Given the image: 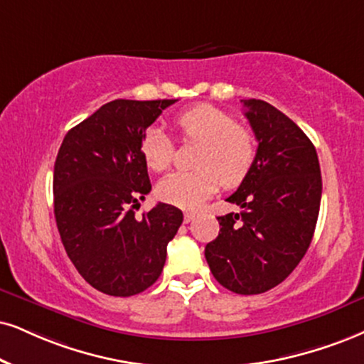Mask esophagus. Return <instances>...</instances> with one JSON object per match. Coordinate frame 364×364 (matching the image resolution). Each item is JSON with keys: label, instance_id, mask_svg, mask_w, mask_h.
<instances>
[{"label": "esophagus", "instance_id": "1", "mask_svg": "<svg viewBox=\"0 0 364 364\" xmlns=\"http://www.w3.org/2000/svg\"><path fill=\"white\" fill-rule=\"evenodd\" d=\"M196 216H197V213H194V210H189V213H186V214H183V221H186V223H191V221H194Z\"/></svg>", "mask_w": 364, "mask_h": 364}]
</instances>
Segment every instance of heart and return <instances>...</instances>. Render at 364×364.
Masks as SVG:
<instances>
[{
  "label": "heart",
  "mask_w": 364,
  "mask_h": 364,
  "mask_svg": "<svg viewBox=\"0 0 364 364\" xmlns=\"http://www.w3.org/2000/svg\"><path fill=\"white\" fill-rule=\"evenodd\" d=\"M182 140L199 141L194 156L196 170L172 172L156 183L164 203L196 209L218 191L219 183L235 187L245 181L257 159L253 129L237 123L235 116L213 105H197L175 116ZM141 159L154 172H161L173 156V143L159 127L148 128L141 138Z\"/></svg>",
  "instance_id": "1"
}]
</instances>
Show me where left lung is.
Returning <instances> with one entry per match:
<instances>
[{
	"instance_id": "8db88e82",
	"label": "left lung",
	"mask_w": 364,
	"mask_h": 364,
	"mask_svg": "<svg viewBox=\"0 0 364 364\" xmlns=\"http://www.w3.org/2000/svg\"><path fill=\"white\" fill-rule=\"evenodd\" d=\"M257 136L253 167L219 216V235L205 246L213 275L228 290L255 295L294 272L311 245L322 178L316 146L297 124L262 100H241Z\"/></svg>"
}]
</instances>
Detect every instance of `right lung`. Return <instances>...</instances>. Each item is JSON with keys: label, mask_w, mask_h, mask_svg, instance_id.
<instances>
[{"label": "right lung", "mask_w": 364, "mask_h": 364, "mask_svg": "<svg viewBox=\"0 0 364 364\" xmlns=\"http://www.w3.org/2000/svg\"><path fill=\"white\" fill-rule=\"evenodd\" d=\"M175 100H114L69 129L53 167V213L67 257L102 294L129 297L156 282L183 214L159 203L134 218L151 191L141 138Z\"/></svg>", "instance_id": "1"}]
</instances>
